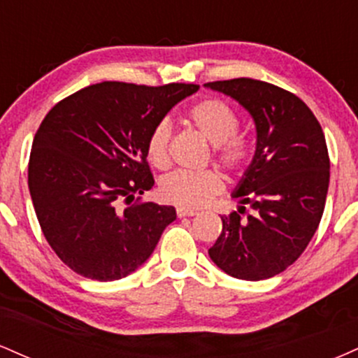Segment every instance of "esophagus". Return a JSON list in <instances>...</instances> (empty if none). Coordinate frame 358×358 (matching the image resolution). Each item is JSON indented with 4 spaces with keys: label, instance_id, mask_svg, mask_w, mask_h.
<instances>
[{
    "label": "esophagus",
    "instance_id": "esophagus-1",
    "mask_svg": "<svg viewBox=\"0 0 358 358\" xmlns=\"http://www.w3.org/2000/svg\"><path fill=\"white\" fill-rule=\"evenodd\" d=\"M176 215H178V217H193V215H196V210H192V208H185V207H178V208H176Z\"/></svg>",
    "mask_w": 358,
    "mask_h": 358
}]
</instances>
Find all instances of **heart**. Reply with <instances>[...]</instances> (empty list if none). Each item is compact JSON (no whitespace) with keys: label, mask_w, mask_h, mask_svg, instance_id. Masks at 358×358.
Listing matches in <instances>:
<instances>
[{"label":"heart","mask_w":358,"mask_h":358,"mask_svg":"<svg viewBox=\"0 0 358 358\" xmlns=\"http://www.w3.org/2000/svg\"><path fill=\"white\" fill-rule=\"evenodd\" d=\"M188 121L213 145L212 158L232 176H242L252 163V146L239 131L241 121L231 106L220 99H202L188 110ZM171 124L162 119L146 139V156L158 170L170 166ZM159 196L166 203L185 208H199L224 190V176L217 170L175 171L159 182Z\"/></svg>","instance_id":"1"}]
</instances>
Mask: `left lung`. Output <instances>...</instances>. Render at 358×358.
<instances>
[{
	"label": "left lung",
	"instance_id": "obj_1",
	"mask_svg": "<svg viewBox=\"0 0 358 358\" xmlns=\"http://www.w3.org/2000/svg\"><path fill=\"white\" fill-rule=\"evenodd\" d=\"M239 101L254 117L256 155L234 193L252 212L224 215L208 256L232 278L261 281L289 268L322 220L330 182V156L318 119L294 96L269 82H207Z\"/></svg>",
	"mask_w": 358,
	"mask_h": 358
}]
</instances>
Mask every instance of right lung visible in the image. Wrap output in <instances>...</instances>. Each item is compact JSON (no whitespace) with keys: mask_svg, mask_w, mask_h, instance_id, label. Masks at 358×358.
<instances>
[{"mask_svg":"<svg viewBox=\"0 0 358 358\" xmlns=\"http://www.w3.org/2000/svg\"><path fill=\"white\" fill-rule=\"evenodd\" d=\"M199 87L108 80L48 110L30 151L28 188L45 239L73 273L96 281L126 278L176 219L173 207L139 196L155 185L146 139Z\"/></svg>","mask_w":358,"mask_h":358,"instance_id":"1","label":"right lung"}]
</instances>
